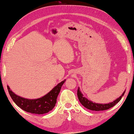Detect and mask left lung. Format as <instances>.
Masks as SVG:
<instances>
[{
	"label": "left lung",
	"mask_w": 134,
	"mask_h": 134,
	"mask_svg": "<svg viewBox=\"0 0 134 134\" xmlns=\"http://www.w3.org/2000/svg\"><path fill=\"white\" fill-rule=\"evenodd\" d=\"M79 88H80L79 87H78L77 94V97H78V98H79L80 103L82 104L85 108L90 109V110H92V111L107 110L108 109H109L113 107L116 104H117L118 102L121 100L122 96L124 95L125 92H126V90H125L124 92L122 93V94L121 95L119 98L116 99V100L113 102H111V103H109L102 104V103H95V102H93L92 101H90V100H88L87 98L83 96V94L81 93V92L80 91Z\"/></svg>",
	"instance_id": "1"
}]
</instances>
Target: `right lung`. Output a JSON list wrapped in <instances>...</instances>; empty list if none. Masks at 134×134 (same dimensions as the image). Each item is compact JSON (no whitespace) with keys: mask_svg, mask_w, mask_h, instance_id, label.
<instances>
[{"mask_svg":"<svg viewBox=\"0 0 134 134\" xmlns=\"http://www.w3.org/2000/svg\"><path fill=\"white\" fill-rule=\"evenodd\" d=\"M66 79L58 83L48 93L37 99L23 98L13 92L8 86H7V88L13 101L23 110L32 114H43L49 112L55 107L57 97Z\"/></svg>","mask_w":134,"mask_h":134,"instance_id":"obj_1","label":"right lung"}]
</instances>
